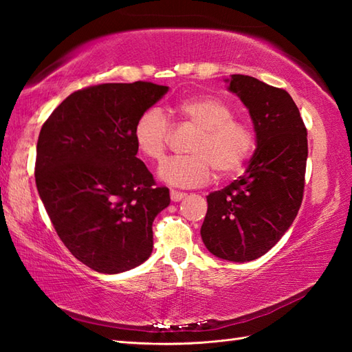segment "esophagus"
Wrapping results in <instances>:
<instances>
[{"label": "esophagus", "instance_id": "obj_1", "mask_svg": "<svg viewBox=\"0 0 352 352\" xmlns=\"http://www.w3.org/2000/svg\"><path fill=\"white\" fill-rule=\"evenodd\" d=\"M184 197H186V193H184V192L174 190V189L170 190V199L174 201V203H178V201H182Z\"/></svg>", "mask_w": 352, "mask_h": 352}]
</instances>
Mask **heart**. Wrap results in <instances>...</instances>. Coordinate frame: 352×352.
Returning <instances> with one entry per match:
<instances>
[{
    "instance_id": "1",
    "label": "heart",
    "mask_w": 352,
    "mask_h": 352,
    "mask_svg": "<svg viewBox=\"0 0 352 352\" xmlns=\"http://www.w3.org/2000/svg\"><path fill=\"white\" fill-rule=\"evenodd\" d=\"M175 121L195 129L188 145V155L164 162L159 175L164 183L178 188L206 184L214 174L228 178L239 174L256 148V131L243 119L234 118V109L216 95L203 94L175 102L170 109ZM172 126L159 109H148L133 129L138 151L153 162H160L168 151Z\"/></svg>"
}]
</instances>
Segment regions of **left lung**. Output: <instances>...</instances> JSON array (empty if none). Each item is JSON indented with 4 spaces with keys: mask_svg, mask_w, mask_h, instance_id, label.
<instances>
[{
    "mask_svg": "<svg viewBox=\"0 0 352 352\" xmlns=\"http://www.w3.org/2000/svg\"><path fill=\"white\" fill-rule=\"evenodd\" d=\"M230 91L250 110L257 149L248 169L207 197L201 237L213 256L251 261L286 233L300 210L307 164V129L292 96L250 76L233 74Z\"/></svg>",
    "mask_w": 352,
    "mask_h": 352,
    "instance_id": "8db88e82",
    "label": "left lung"
}]
</instances>
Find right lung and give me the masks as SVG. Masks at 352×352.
I'll use <instances>...</instances> for the list:
<instances>
[{"label":"right lung","mask_w":352,"mask_h":352,"mask_svg":"<svg viewBox=\"0 0 352 352\" xmlns=\"http://www.w3.org/2000/svg\"><path fill=\"white\" fill-rule=\"evenodd\" d=\"M168 86L102 83L71 94L39 133L34 177L58 237L81 263L118 274L153 252V222L170 203L139 160L133 129Z\"/></svg>","instance_id":"right-lung-1"}]
</instances>
